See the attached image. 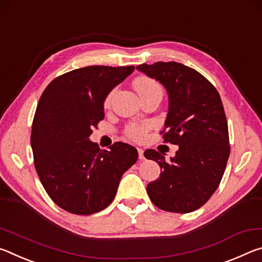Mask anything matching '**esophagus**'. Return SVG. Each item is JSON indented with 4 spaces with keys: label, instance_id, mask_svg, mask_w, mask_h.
Listing matches in <instances>:
<instances>
[{
    "label": "esophagus",
    "instance_id": "esophagus-1",
    "mask_svg": "<svg viewBox=\"0 0 262 262\" xmlns=\"http://www.w3.org/2000/svg\"><path fill=\"white\" fill-rule=\"evenodd\" d=\"M138 157L140 160H144L145 157H144V149L143 148H138Z\"/></svg>",
    "mask_w": 262,
    "mask_h": 262
}]
</instances>
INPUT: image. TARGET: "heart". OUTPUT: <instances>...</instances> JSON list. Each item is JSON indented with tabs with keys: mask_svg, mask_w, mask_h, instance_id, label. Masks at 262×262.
Wrapping results in <instances>:
<instances>
[{
	"mask_svg": "<svg viewBox=\"0 0 262 262\" xmlns=\"http://www.w3.org/2000/svg\"><path fill=\"white\" fill-rule=\"evenodd\" d=\"M134 85L137 93L139 94V96L146 95V94L153 93V92L162 93L161 85L158 83L157 81H154L153 79H149V78H138L137 80H135ZM113 95H114V92H111L108 95V97H106L105 104H109L111 98H113ZM145 131H146V126L144 125H130L126 128L127 136L130 137V138L136 139V140H139L143 138Z\"/></svg>",
	"mask_w": 262,
	"mask_h": 262,
	"instance_id": "b5f03b06",
	"label": "heart"
}]
</instances>
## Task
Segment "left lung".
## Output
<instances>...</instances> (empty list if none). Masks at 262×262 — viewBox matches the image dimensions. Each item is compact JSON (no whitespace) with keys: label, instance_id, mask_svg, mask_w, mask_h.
<instances>
[{"label":"left lung","instance_id":"8db88e82","mask_svg":"<svg viewBox=\"0 0 262 262\" xmlns=\"http://www.w3.org/2000/svg\"><path fill=\"white\" fill-rule=\"evenodd\" d=\"M137 70L166 88L169 103L164 140L179 146L170 160L156 149L145 151V158L162 169L160 178L147 184V194L165 211H195L220 186L230 156L220 94L202 74L182 63H143Z\"/></svg>","mask_w":262,"mask_h":262}]
</instances>
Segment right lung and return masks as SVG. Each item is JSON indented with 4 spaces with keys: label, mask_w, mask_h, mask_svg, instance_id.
<instances>
[{
    "label": "right lung",
    "mask_w": 262,
    "mask_h": 262,
    "mask_svg": "<svg viewBox=\"0 0 262 262\" xmlns=\"http://www.w3.org/2000/svg\"><path fill=\"white\" fill-rule=\"evenodd\" d=\"M135 66H88L58 76L42 93L34 114V167L53 202L75 215H92L113 202L122 175L138 159L131 145L101 149L89 140L104 118V103Z\"/></svg>",
    "instance_id": "right-lung-1"
}]
</instances>
